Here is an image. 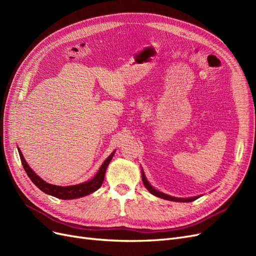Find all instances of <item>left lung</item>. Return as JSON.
<instances>
[{
    "instance_id": "8db88e82",
    "label": "left lung",
    "mask_w": 256,
    "mask_h": 256,
    "mask_svg": "<svg viewBox=\"0 0 256 256\" xmlns=\"http://www.w3.org/2000/svg\"><path fill=\"white\" fill-rule=\"evenodd\" d=\"M142 180H143V184H144V186L146 187V189L148 190L152 193V194L156 196H158L160 198H164V200H174V202H192V200H196V198H200V196H193V198H175V196L164 194V193H162V192L154 189L152 186L148 182H147L146 177H145V174L143 172V170H142Z\"/></svg>"
}]
</instances>
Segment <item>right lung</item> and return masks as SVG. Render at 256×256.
Returning a JSON list of instances; mask_svg holds the SVG:
<instances>
[{"mask_svg": "<svg viewBox=\"0 0 256 256\" xmlns=\"http://www.w3.org/2000/svg\"><path fill=\"white\" fill-rule=\"evenodd\" d=\"M18 152L20 154V159H21L23 168H24L28 176L30 177V180L34 182L36 187L40 188L42 192L47 193V194H50L52 196H56V198H62V200H72V198H82V196L90 194V193L98 190L100 188V186H102L104 182L106 168H108V166H109L110 161L112 160L114 154H115V152H113L110 156L106 159V161L104 162L102 166H100L99 171L97 172V174L95 175L94 178H92V180L79 184L62 187V186L51 184L49 182H46L44 180H42V178L38 176L32 168H30V166L28 164V162L26 161L24 157H23V154L19 148H18Z\"/></svg>", "mask_w": 256, "mask_h": 256, "instance_id": "1", "label": "right lung"}]
</instances>
